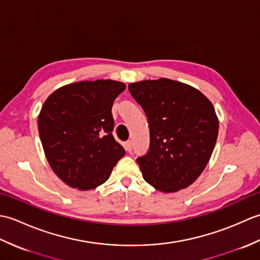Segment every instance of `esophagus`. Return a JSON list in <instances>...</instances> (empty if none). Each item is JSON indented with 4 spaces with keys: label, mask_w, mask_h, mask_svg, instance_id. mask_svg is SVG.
Listing matches in <instances>:
<instances>
[{
    "label": "esophagus",
    "mask_w": 260,
    "mask_h": 260,
    "mask_svg": "<svg viewBox=\"0 0 260 260\" xmlns=\"http://www.w3.org/2000/svg\"><path fill=\"white\" fill-rule=\"evenodd\" d=\"M125 148H126L127 152H131L132 151V141L125 142Z\"/></svg>",
    "instance_id": "34e87169"
}]
</instances>
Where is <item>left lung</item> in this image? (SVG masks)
I'll return each mask as SVG.
<instances>
[{
    "label": "left lung",
    "instance_id": "left-lung-1",
    "mask_svg": "<svg viewBox=\"0 0 260 260\" xmlns=\"http://www.w3.org/2000/svg\"><path fill=\"white\" fill-rule=\"evenodd\" d=\"M150 127V150L136 158L143 178L162 192L194 182L208 164L219 123L209 99L196 88L167 78L128 86Z\"/></svg>",
    "mask_w": 260,
    "mask_h": 260
}]
</instances>
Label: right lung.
<instances>
[{"instance_id":"obj_1","label":"right lung","mask_w":260,"mask_h":260,"mask_svg":"<svg viewBox=\"0 0 260 260\" xmlns=\"http://www.w3.org/2000/svg\"><path fill=\"white\" fill-rule=\"evenodd\" d=\"M125 84L80 81L59 88L43 104L38 128L49 164L64 183L91 190L125 155L113 136L112 107Z\"/></svg>"}]
</instances>
